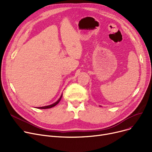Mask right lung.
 <instances>
[{
  "instance_id": "1",
  "label": "right lung",
  "mask_w": 152,
  "mask_h": 152,
  "mask_svg": "<svg viewBox=\"0 0 152 152\" xmlns=\"http://www.w3.org/2000/svg\"><path fill=\"white\" fill-rule=\"evenodd\" d=\"M62 95H63V94H61V97H60V99L56 102L55 103H53V104H52V105H48V106H45V107H39L38 108H40V109H46V108H52V107H53L54 106H55L56 105H57L58 103H59V102L60 101V100H61V97H62Z\"/></svg>"
}]
</instances>
